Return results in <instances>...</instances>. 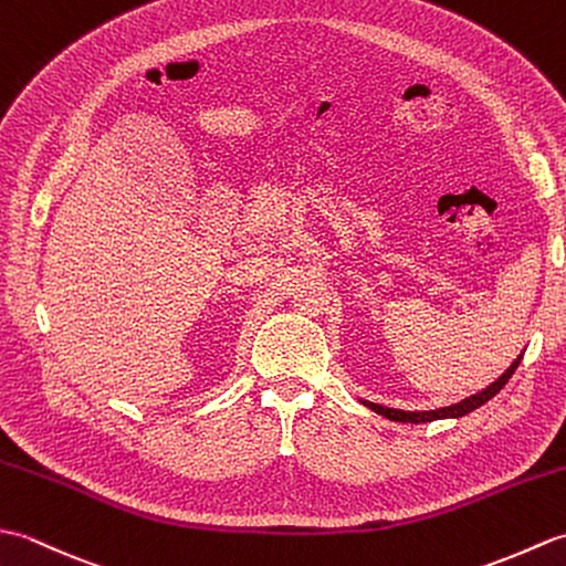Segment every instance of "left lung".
I'll return each mask as SVG.
<instances>
[{
  "label": "left lung",
  "mask_w": 566,
  "mask_h": 566,
  "mask_svg": "<svg viewBox=\"0 0 566 566\" xmlns=\"http://www.w3.org/2000/svg\"><path fill=\"white\" fill-rule=\"evenodd\" d=\"M521 359H523V355H521L518 359H515V363H513L506 371H503V375H501L494 384H491V387H486L484 391H479V394H474V396H469V399H464V401H460V403H454V406L438 408V411H396V408H387V406L369 403V401H365V406H367V408H371V411H375V413L384 416V418H389V420H399V423H430V420H438V418H460V416L472 413L474 408L484 406L489 399H494V396H496L503 387H506L509 379L513 377V371L518 369Z\"/></svg>",
  "instance_id": "left-lung-1"
}]
</instances>
